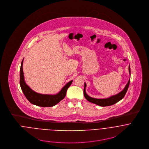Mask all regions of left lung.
Masks as SVG:
<instances>
[{"label":"left lung","mask_w":149,"mask_h":149,"mask_svg":"<svg viewBox=\"0 0 149 149\" xmlns=\"http://www.w3.org/2000/svg\"><path fill=\"white\" fill-rule=\"evenodd\" d=\"M129 73L130 74H131V72H130V67L129 66ZM130 82V79L128 81L127 84L126 85L125 88L123 91H122L118 93L116 95H113L112 96H111L108 98L107 99H95L91 97H89L85 92V87H86V84H84V95L85 99L89 102H91L92 103L96 104L99 106L106 107L109 106H112L120 100H122L125 96L127 91L128 88L129 86Z\"/></svg>","instance_id":"8db88e82"}]
</instances>
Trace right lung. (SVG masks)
<instances>
[{
  "mask_svg": "<svg viewBox=\"0 0 149 149\" xmlns=\"http://www.w3.org/2000/svg\"><path fill=\"white\" fill-rule=\"evenodd\" d=\"M23 60L22 61L20 69V85L24 96L31 104L43 107H53L64 99L66 96L68 88L72 83V80L65 85L61 91L56 95H50L38 93L33 91L24 81L23 72Z\"/></svg>",
  "mask_w": 149,
  "mask_h": 149,
  "instance_id": "right-lung-1",
  "label": "right lung"
}]
</instances>
